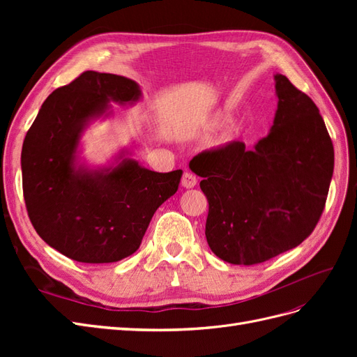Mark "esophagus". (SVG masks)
Masks as SVG:
<instances>
[{
    "label": "esophagus",
    "mask_w": 357,
    "mask_h": 357,
    "mask_svg": "<svg viewBox=\"0 0 357 357\" xmlns=\"http://www.w3.org/2000/svg\"><path fill=\"white\" fill-rule=\"evenodd\" d=\"M195 185H197V177L193 176L192 172H185L181 177V186L186 189H192Z\"/></svg>",
    "instance_id": "obj_1"
}]
</instances>
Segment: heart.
Returning a JSON list of instances; mask_svg holds the SVG:
<instances>
[{"instance_id": "1", "label": "heart", "mask_w": 357, "mask_h": 357, "mask_svg": "<svg viewBox=\"0 0 357 357\" xmlns=\"http://www.w3.org/2000/svg\"><path fill=\"white\" fill-rule=\"evenodd\" d=\"M213 122H214V125H220V123H222V117H219V116H215V117H214V121H213Z\"/></svg>"}]
</instances>
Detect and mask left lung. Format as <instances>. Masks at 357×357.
I'll return each mask as SVG.
<instances>
[{
	"label": "left lung",
	"instance_id": "left-lung-1",
	"mask_svg": "<svg viewBox=\"0 0 357 357\" xmlns=\"http://www.w3.org/2000/svg\"><path fill=\"white\" fill-rule=\"evenodd\" d=\"M269 134L205 150L189 168L208 199L205 236L234 265H255L299 245L314 231L333 174V146L317 105L283 74Z\"/></svg>",
	"mask_w": 357,
	"mask_h": 357
}]
</instances>
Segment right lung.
I'll return each mask as SVG.
<instances>
[{
    "label": "right lung",
    "mask_w": 357,
    "mask_h": 357,
    "mask_svg": "<svg viewBox=\"0 0 357 357\" xmlns=\"http://www.w3.org/2000/svg\"><path fill=\"white\" fill-rule=\"evenodd\" d=\"M138 83L84 71L53 91L24 139L22 186L29 220L50 247L73 261L110 264L138 250L155 211L178 189L183 171L155 172L122 150L109 167L80 162L79 146L112 101L132 105Z\"/></svg>",
    "instance_id": "right-lung-1"
}]
</instances>
